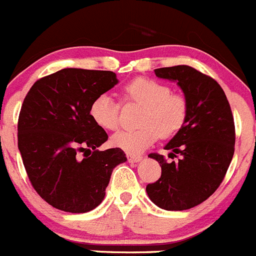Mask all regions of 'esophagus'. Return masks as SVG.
<instances>
[{
  "instance_id": "1",
  "label": "esophagus",
  "mask_w": 256,
  "mask_h": 256,
  "mask_svg": "<svg viewBox=\"0 0 256 256\" xmlns=\"http://www.w3.org/2000/svg\"><path fill=\"white\" fill-rule=\"evenodd\" d=\"M126 158H128V160H130V162L136 163V162H140V160H142V156L133 154V153H126Z\"/></svg>"
}]
</instances>
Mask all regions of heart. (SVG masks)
<instances>
[{
    "mask_svg": "<svg viewBox=\"0 0 256 256\" xmlns=\"http://www.w3.org/2000/svg\"><path fill=\"white\" fill-rule=\"evenodd\" d=\"M126 102L143 106L140 126L134 130H120L112 138L114 146L130 153H140L150 147L158 137L167 140L184 128L188 116V102L184 94L172 93L167 84L150 78H136L124 85ZM120 103L108 94H100L90 106V116L106 130L119 126Z\"/></svg>",
    "mask_w": 256,
    "mask_h": 256,
    "instance_id": "heart-1",
    "label": "heart"
}]
</instances>
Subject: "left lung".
Returning <instances> with one entry per match:
<instances>
[{"instance_id": "8db88e82", "label": "left lung", "mask_w": 256, "mask_h": 256, "mask_svg": "<svg viewBox=\"0 0 256 256\" xmlns=\"http://www.w3.org/2000/svg\"><path fill=\"white\" fill-rule=\"evenodd\" d=\"M156 75L176 80L188 102L184 128L170 140L164 156L150 153L162 174L146 187L148 196L160 208L182 211L208 200L221 184L235 150V123L230 104L215 79L188 65L160 68Z\"/></svg>"}]
</instances>
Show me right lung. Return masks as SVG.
<instances>
[{"label":"right lung","instance_id":"add662e5","mask_svg":"<svg viewBox=\"0 0 256 256\" xmlns=\"http://www.w3.org/2000/svg\"><path fill=\"white\" fill-rule=\"evenodd\" d=\"M118 82L106 70L62 69L41 78L24 99L17 144L34 190L58 210L82 214L106 196L113 168L126 162L90 116L94 99Z\"/></svg>","mask_w":256,"mask_h":256}]
</instances>
